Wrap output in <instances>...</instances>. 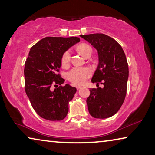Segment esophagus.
<instances>
[{"mask_svg":"<svg viewBox=\"0 0 155 155\" xmlns=\"http://www.w3.org/2000/svg\"><path fill=\"white\" fill-rule=\"evenodd\" d=\"M81 87H82V85H76V88H77V90H80Z\"/></svg>","mask_w":155,"mask_h":155,"instance_id":"obj_1","label":"esophagus"}]
</instances>
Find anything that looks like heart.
<instances>
[{"label":"heart","mask_w":155,"mask_h":155,"mask_svg":"<svg viewBox=\"0 0 155 155\" xmlns=\"http://www.w3.org/2000/svg\"><path fill=\"white\" fill-rule=\"evenodd\" d=\"M78 50L85 57L89 54L91 53V47L86 44H82L78 46ZM70 59H71V53L70 51L68 50L63 54L61 57V65L64 67L68 66ZM91 74H92V70L90 68L76 67L72 68L68 73V78L75 85H81L86 82V81L91 77Z\"/></svg>","instance_id":"obj_1"}]
</instances>
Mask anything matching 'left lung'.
<instances>
[{
    "instance_id": "1",
    "label": "left lung",
    "mask_w": 155,
    "mask_h": 155,
    "mask_svg": "<svg viewBox=\"0 0 155 155\" xmlns=\"http://www.w3.org/2000/svg\"><path fill=\"white\" fill-rule=\"evenodd\" d=\"M80 36L98 51V65L91 82L104 85L90 89L86 101L89 113L95 118L111 117L119 111L127 94L128 66L125 53L114 39L104 34Z\"/></svg>"
}]
</instances>
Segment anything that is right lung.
<instances>
[{"instance_id":"right-lung-1","label":"right lung","mask_w":155,"mask_h":155,"mask_svg":"<svg viewBox=\"0 0 155 155\" xmlns=\"http://www.w3.org/2000/svg\"><path fill=\"white\" fill-rule=\"evenodd\" d=\"M80 41L77 37L41 39L30 50L25 62V91L33 109L50 121H60L66 117L68 104L77 89L66 84L59 74L63 54ZM57 87L54 90L53 86Z\"/></svg>"}]
</instances>
